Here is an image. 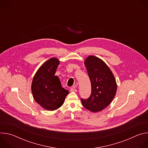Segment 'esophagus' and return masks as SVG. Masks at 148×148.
I'll use <instances>...</instances> for the list:
<instances>
[{
    "instance_id": "1",
    "label": "esophagus",
    "mask_w": 148,
    "mask_h": 148,
    "mask_svg": "<svg viewBox=\"0 0 148 148\" xmlns=\"http://www.w3.org/2000/svg\"><path fill=\"white\" fill-rule=\"evenodd\" d=\"M70 91H71V92H77V90L75 89V86H74L73 88H71Z\"/></svg>"
}]
</instances>
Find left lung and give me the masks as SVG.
<instances>
[{
    "label": "left lung",
    "instance_id": "1",
    "mask_svg": "<svg viewBox=\"0 0 148 148\" xmlns=\"http://www.w3.org/2000/svg\"><path fill=\"white\" fill-rule=\"evenodd\" d=\"M91 84V94L87 99H81L83 106L92 112L101 111L115 96L117 84L115 77L103 60L94 56L84 60Z\"/></svg>",
    "mask_w": 148,
    "mask_h": 148
}]
</instances>
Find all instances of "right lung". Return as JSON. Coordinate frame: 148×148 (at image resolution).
I'll return each instance as SVG.
<instances>
[{"instance_id": "add662e5", "label": "right lung", "mask_w": 148, "mask_h": 148, "mask_svg": "<svg viewBox=\"0 0 148 148\" xmlns=\"http://www.w3.org/2000/svg\"><path fill=\"white\" fill-rule=\"evenodd\" d=\"M60 60L53 57L42 64L36 73L32 83V92L36 102L44 109L54 111L62 106L69 91L61 86L55 75Z\"/></svg>"}]
</instances>
